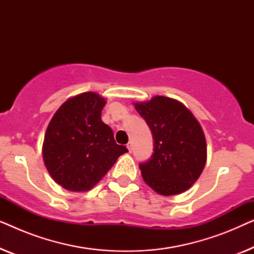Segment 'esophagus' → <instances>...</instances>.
I'll return each instance as SVG.
<instances>
[{"instance_id": "esophagus-1", "label": "esophagus", "mask_w": 254, "mask_h": 254, "mask_svg": "<svg viewBox=\"0 0 254 254\" xmlns=\"http://www.w3.org/2000/svg\"><path fill=\"white\" fill-rule=\"evenodd\" d=\"M127 149L129 152H131V150H133V144H131V142H129V143L127 144Z\"/></svg>"}]
</instances>
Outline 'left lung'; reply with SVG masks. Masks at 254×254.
<instances>
[{
	"instance_id": "1",
	"label": "left lung",
	"mask_w": 254,
	"mask_h": 254,
	"mask_svg": "<svg viewBox=\"0 0 254 254\" xmlns=\"http://www.w3.org/2000/svg\"><path fill=\"white\" fill-rule=\"evenodd\" d=\"M154 137V154L140 164L142 178L156 193L177 195L199 179L207 161L202 127L179 100L155 96L134 103Z\"/></svg>"
}]
</instances>
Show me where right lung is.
Here are the masks:
<instances>
[{
  "label": "right lung",
  "mask_w": 254,
  "mask_h": 254,
  "mask_svg": "<svg viewBox=\"0 0 254 254\" xmlns=\"http://www.w3.org/2000/svg\"><path fill=\"white\" fill-rule=\"evenodd\" d=\"M106 99L96 92L70 97L54 113L43 143L45 166L52 179L71 192H88L98 184L125 145L102 121Z\"/></svg>",
  "instance_id": "1"
}]
</instances>
